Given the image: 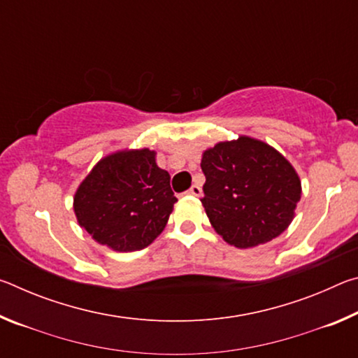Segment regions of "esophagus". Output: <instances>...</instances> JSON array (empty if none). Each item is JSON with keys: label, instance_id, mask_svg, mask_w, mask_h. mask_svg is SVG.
<instances>
[{"label": "esophagus", "instance_id": "esophagus-1", "mask_svg": "<svg viewBox=\"0 0 358 358\" xmlns=\"http://www.w3.org/2000/svg\"><path fill=\"white\" fill-rule=\"evenodd\" d=\"M186 194H189V196H194V197H201L202 196V187L199 185H192L189 187V191H187Z\"/></svg>", "mask_w": 358, "mask_h": 358}]
</instances>
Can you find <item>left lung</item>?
Here are the masks:
<instances>
[{
	"mask_svg": "<svg viewBox=\"0 0 358 358\" xmlns=\"http://www.w3.org/2000/svg\"><path fill=\"white\" fill-rule=\"evenodd\" d=\"M201 202L226 243L240 250L268 243L286 230L301 197L294 166L264 141L238 136L202 153Z\"/></svg>",
	"mask_w": 358,
	"mask_h": 358,
	"instance_id": "obj_1",
	"label": "left lung"
}]
</instances>
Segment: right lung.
Segmentation results:
<instances>
[{"mask_svg": "<svg viewBox=\"0 0 358 358\" xmlns=\"http://www.w3.org/2000/svg\"><path fill=\"white\" fill-rule=\"evenodd\" d=\"M177 197L171 175L150 148L118 150L96 162L74 194L78 226L117 252L147 248L159 237Z\"/></svg>", "mask_w": 358, "mask_h": 358, "instance_id": "add662e5", "label": "right lung"}]
</instances>
